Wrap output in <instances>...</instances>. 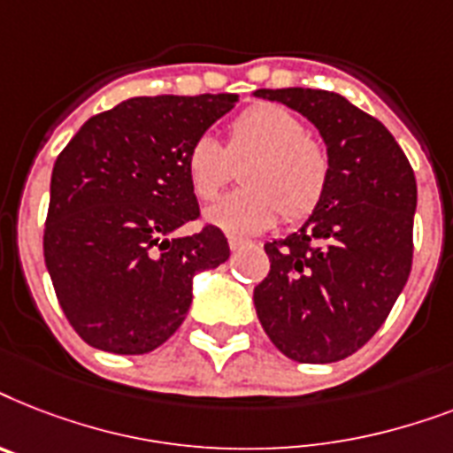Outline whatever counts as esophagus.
Returning a JSON list of instances; mask_svg holds the SVG:
<instances>
[{
  "label": "esophagus",
  "mask_w": 453,
  "mask_h": 453,
  "mask_svg": "<svg viewBox=\"0 0 453 453\" xmlns=\"http://www.w3.org/2000/svg\"><path fill=\"white\" fill-rule=\"evenodd\" d=\"M245 245V241H241V238H234V236H229V248H231V252H236V250H241Z\"/></svg>",
  "instance_id": "obj_1"
}]
</instances>
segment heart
I'll use <instances>...</instances> for the list:
<instances>
[{
	"mask_svg": "<svg viewBox=\"0 0 453 453\" xmlns=\"http://www.w3.org/2000/svg\"><path fill=\"white\" fill-rule=\"evenodd\" d=\"M243 165L248 187L226 194L205 212L208 222L236 236L262 234L280 215L288 222L306 219L327 191L325 144L309 135L303 119L283 104L248 107L229 124L226 147L212 133H203L184 158L187 180L198 201H212L234 180L236 165Z\"/></svg>",
	"mask_w": 453,
	"mask_h": 453,
	"instance_id": "b5f03b06",
	"label": "heart"
}]
</instances>
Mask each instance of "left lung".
Instances as JSON below:
<instances>
[{"label": "left lung", "instance_id": "left-lung-1", "mask_svg": "<svg viewBox=\"0 0 453 453\" xmlns=\"http://www.w3.org/2000/svg\"><path fill=\"white\" fill-rule=\"evenodd\" d=\"M316 124L329 184L302 229L266 243L269 276L255 288L264 332L296 363H336L388 318L414 257L416 177L388 128L346 97L318 88H262Z\"/></svg>", "mask_w": 453, "mask_h": 453}]
</instances>
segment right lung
<instances>
[{
	"label": "right lung",
	"mask_w": 453,
	"mask_h": 453,
	"mask_svg": "<svg viewBox=\"0 0 453 453\" xmlns=\"http://www.w3.org/2000/svg\"><path fill=\"white\" fill-rule=\"evenodd\" d=\"M238 96L130 97L90 117L56 158L43 262L65 318L93 349L140 356L182 325L198 271L229 259L201 217L184 158Z\"/></svg>",
	"instance_id": "1"
}]
</instances>
